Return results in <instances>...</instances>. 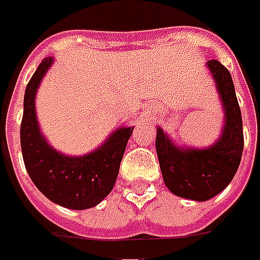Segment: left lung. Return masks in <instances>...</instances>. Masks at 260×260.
<instances>
[{"label": "left lung", "instance_id": "obj_1", "mask_svg": "<svg viewBox=\"0 0 260 260\" xmlns=\"http://www.w3.org/2000/svg\"><path fill=\"white\" fill-rule=\"evenodd\" d=\"M219 94L223 126L219 138L206 148L177 145L163 128L156 130V152L165 185L173 194L207 202L232 182L244 149L243 119L229 70L218 60L206 63Z\"/></svg>", "mask_w": 260, "mask_h": 260}]
</instances>
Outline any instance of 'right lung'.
I'll return each instance as SVG.
<instances>
[{"instance_id":"1","label":"right lung","mask_w":260,"mask_h":260,"mask_svg":"<svg viewBox=\"0 0 260 260\" xmlns=\"http://www.w3.org/2000/svg\"><path fill=\"white\" fill-rule=\"evenodd\" d=\"M54 57H45L26 87L20 144L31 181L50 202L70 210H87L108 196L118 178L132 126H120L100 146L82 156L66 155L49 144L35 111V97Z\"/></svg>"}]
</instances>
